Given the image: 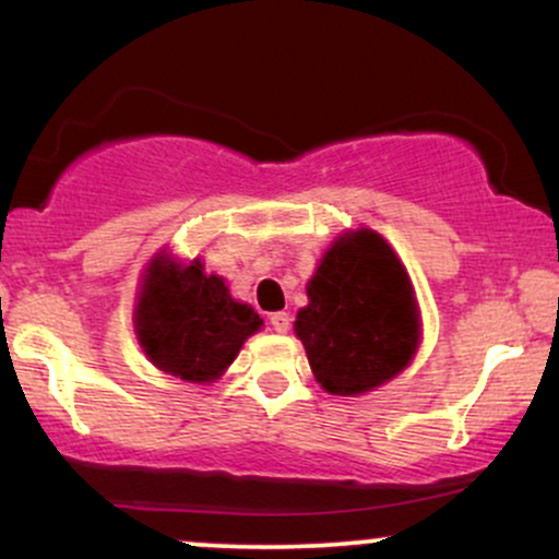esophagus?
Returning <instances> with one entry per match:
<instances>
[{
    "mask_svg": "<svg viewBox=\"0 0 559 559\" xmlns=\"http://www.w3.org/2000/svg\"><path fill=\"white\" fill-rule=\"evenodd\" d=\"M271 325L275 333H286L288 329H292V318H288V312H273Z\"/></svg>",
    "mask_w": 559,
    "mask_h": 559,
    "instance_id": "obj_1",
    "label": "esophagus"
}]
</instances>
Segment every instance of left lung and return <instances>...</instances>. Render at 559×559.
<instances>
[{"label": "left lung", "instance_id": "8db88e82", "mask_svg": "<svg viewBox=\"0 0 559 559\" xmlns=\"http://www.w3.org/2000/svg\"><path fill=\"white\" fill-rule=\"evenodd\" d=\"M294 333L316 381L336 396L368 394L413 362L423 338L418 297L381 234L355 228L331 241Z\"/></svg>", "mask_w": 559, "mask_h": 559}]
</instances>
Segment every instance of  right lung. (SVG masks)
<instances>
[{
	"label": "right lung",
	"mask_w": 559,
	"mask_h": 559,
	"mask_svg": "<svg viewBox=\"0 0 559 559\" xmlns=\"http://www.w3.org/2000/svg\"><path fill=\"white\" fill-rule=\"evenodd\" d=\"M133 329L163 373L213 383L262 329V318L252 305L230 297L221 275L204 273L202 260L181 262L163 249L141 275Z\"/></svg>",
	"instance_id": "1"
}]
</instances>
